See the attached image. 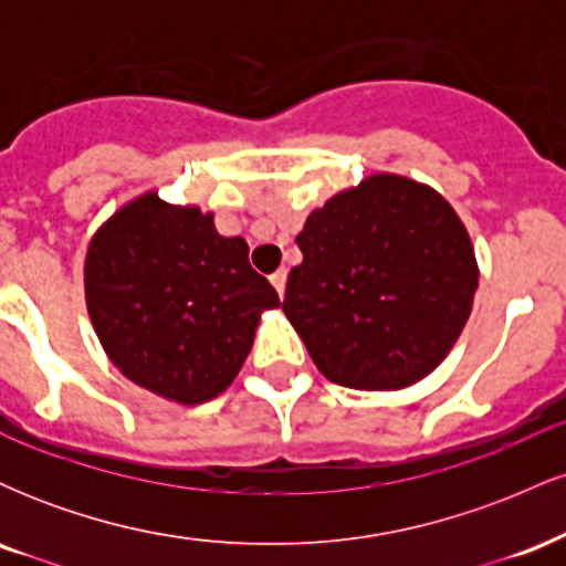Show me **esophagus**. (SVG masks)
<instances>
[{
	"label": "esophagus",
	"instance_id": "1",
	"mask_svg": "<svg viewBox=\"0 0 566 566\" xmlns=\"http://www.w3.org/2000/svg\"><path fill=\"white\" fill-rule=\"evenodd\" d=\"M271 284H274V290L279 292V297L284 295V287H287V271H276L274 276H271Z\"/></svg>",
	"mask_w": 566,
	"mask_h": 566
}]
</instances>
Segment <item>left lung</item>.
Returning <instances> with one entry per match:
<instances>
[{"mask_svg":"<svg viewBox=\"0 0 566 566\" xmlns=\"http://www.w3.org/2000/svg\"><path fill=\"white\" fill-rule=\"evenodd\" d=\"M282 311L327 380L399 391L463 333L479 263L463 220L431 186L375 172L305 218Z\"/></svg>","mask_w":566,"mask_h":566,"instance_id":"8db88e82","label":"left lung"}]
</instances>
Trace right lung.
<instances>
[{"label": "right lung", "mask_w": 566, "mask_h": 566, "mask_svg": "<svg viewBox=\"0 0 566 566\" xmlns=\"http://www.w3.org/2000/svg\"><path fill=\"white\" fill-rule=\"evenodd\" d=\"M242 237H220L216 216L146 191L93 233L84 301L112 365L135 386L201 405L231 386L258 322L276 308L269 279Z\"/></svg>", "instance_id": "1"}]
</instances>
